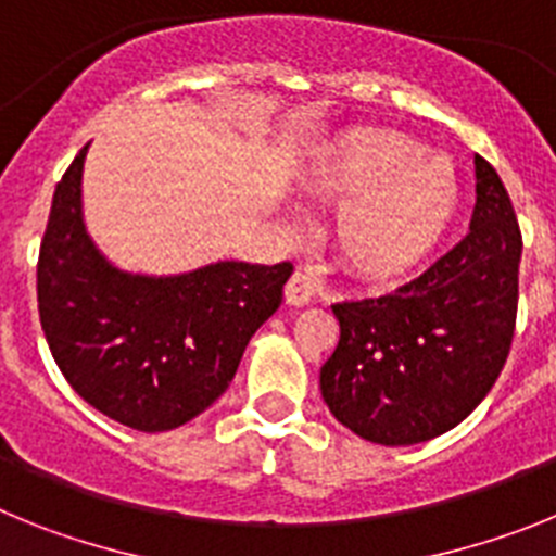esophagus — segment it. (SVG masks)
Masks as SVG:
<instances>
[{"label":"esophagus","instance_id":"obj_1","mask_svg":"<svg viewBox=\"0 0 556 556\" xmlns=\"http://www.w3.org/2000/svg\"><path fill=\"white\" fill-rule=\"evenodd\" d=\"M314 294V281L308 278L306 273H292V278L287 281V287H283V298H287L289 306H306L308 301H312Z\"/></svg>","mask_w":556,"mask_h":556}]
</instances>
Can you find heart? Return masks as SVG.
I'll return each mask as SVG.
<instances>
[{"instance_id": "obj_1", "label": "heart", "mask_w": 556, "mask_h": 556, "mask_svg": "<svg viewBox=\"0 0 556 556\" xmlns=\"http://www.w3.org/2000/svg\"><path fill=\"white\" fill-rule=\"evenodd\" d=\"M312 198L342 200L328 236L339 264L358 281L392 283L434 253L459 203L448 166L420 155L395 130H351L303 169Z\"/></svg>"}]
</instances>
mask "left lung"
Masks as SVG:
<instances>
[{
  "label": "left lung",
  "mask_w": 556,
  "mask_h": 556,
  "mask_svg": "<svg viewBox=\"0 0 556 556\" xmlns=\"http://www.w3.org/2000/svg\"><path fill=\"white\" fill-rule=\"evenodd\" d=\"M468 236L381 298L333 303L339 342L320 370L339 424L378 445H415L462 424L504 370L518 314L520 239L498 172L476 155Z\"/></svg>",
  "instance_id": "obj_1"
}]
</instances>
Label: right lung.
<instances>
[{
  "instance_id": "obj_1",
  "label": "right lung",
  "mask_w": 556,
  "mask_h": 556,
  "mask_svg": "<svg viewBox=\"0 0 556 556\" xmlns=\"http://www.w3.org/2000/svg\"><path fill=\"white\" fill-rule=\"evenodd\" d=\"M83 147L63 172L38 253V314L72 390L111 420L169 431L233 381L250 337L281 306L292 264L217 262L169 278L105 262L83 225Z\"/></svg>"
}]
</instances>
